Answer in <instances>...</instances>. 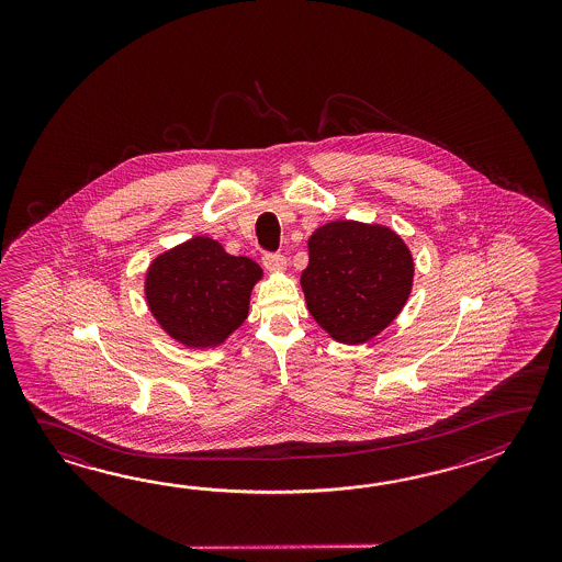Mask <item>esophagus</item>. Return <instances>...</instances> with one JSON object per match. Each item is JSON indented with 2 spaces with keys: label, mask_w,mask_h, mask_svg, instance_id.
Segmentation results:
<instances>
[{
  "label": "esophagus",
  "mask_w": 562,
  "mask_h": 562,
  "mask_svg": "<svg viewBox=\"0 0 562 562\" xmlns=\"http://www.w3.org/2000/svg\"><path fill=\"white\" fill-rule=\"evenodd\" d=\"M263 265L267 271L281 273V271H285L286 269V259L283 255H279V252H265Z\"/></svg>",
  "instance_id": "esophagus-1"
}]
</instances>
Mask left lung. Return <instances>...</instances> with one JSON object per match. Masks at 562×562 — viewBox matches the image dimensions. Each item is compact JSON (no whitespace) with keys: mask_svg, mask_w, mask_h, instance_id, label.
I'll use <instances>...</instances> for the list:
<instances>
[{"mask_svg":"<svg viewBox=\"0 0 562 562\" xmlns=\"http://www.w3.org/2000/svg\"><path fill=\"white\" fill-rule=\"evenodd\" d=\"M307 249L301 273L307 310L339 344L370 341L404 310L414 259L392 228L334 221L313 231Z\"/></svg>","mask_w":562,"mask_h":562,"instance_id":"obj_1","label":"left lung"}]
</instances>
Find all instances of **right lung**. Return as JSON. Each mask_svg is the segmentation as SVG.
<instances>
[{
  "label": "right lung",
  "instance_id": "right-lung-1",
  "mask_svg": "<svg viewBox=\"0 0 562 562\" xmlns=\"http://www.w3.org/2000/svg\"><path fill=\"white\" fill-rule=\"evenodd\" d=\"M263 269L228 255L218 240L194 237L158 255L144 295L158 325L182 346H221L249 315L252 285Z\"/></svg>",
  "mask_w": 562,
  "mask_h": 562
}]
</instances>
